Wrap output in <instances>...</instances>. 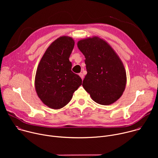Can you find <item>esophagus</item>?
Segmentation results:
<instances>
[{
    "instance_id": "1",
    "label": "esophagus",
    "mask_w": 158,
    "mask_h": 158,
    "mask_svg": "<svg viewBox=\"0 0 158 158\" xmlns=\"http://www.w3.org/2000/svg\"><path fill=\"white\" fill-rule=\"evenodd\" d=\"M79 76L81 77V78L82 79H84V74H83L82 73H79Z\"/></svg>"
}]
</instances>
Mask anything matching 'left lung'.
Returning a JSON list of instances; mask_svg holds the SVG:
<instances>
[{
    "mask_svg": "<svg viewBox=\"0 0 158 158\" xmlns=\"http://www.w3.org/2000/svg\"><path fill=\"white\" fill-rule=\"evenodd\" d=\"M77 46L85 58L84 89L99 104L116 101L126 84V71L118 55L107 42L96 37L79 40Z\"/></svg>",
    "mask_w": 158,
    "mask_h": 158,
    "instance_id": "left-lung-1",
    "label": "left lung"
}]
</instances>
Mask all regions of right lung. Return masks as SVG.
<instances>
[{
	"label": "right lung",
	"mask_w": 158,
	"mask_h": 158,
	"mask_svg": "<svg viewBox=\"0 0 158 158\" xmlns=\"http://www.w3.org/2000/svg\"><path fill=\"white\" fill-rule=\"evenodd\" d=\"M74 40L62 36L53 42L42 56L36 71L35 86L42 102L50 108L63 107L82 84L79 75L71 71L70 55Z\"/></svg>",
	"instance_id": "add662e5"
}]
</instances>
